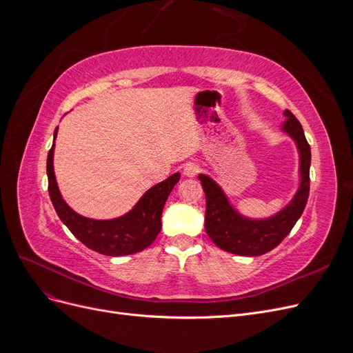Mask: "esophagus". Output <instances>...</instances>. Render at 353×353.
I'll use <instances>...</instances> for the list:
<instances>
[{
    "label": "esophagus",
    "mask_w": 353,
    "mask_h": 353,
    "mask_svg": "<svg viewBox=\"0 0 353 353\" xmlns=\"http://www.w3.org/2000/svg\"><path fill=\"white\" fill-rule=\"evenodd\" d=\"M199 165H196V163H193V162H188V163H185L184 165V175L185 176H188V178H193V176H196L197 174H199Z\"/></svg>",
    "instance_id": "1"
}]
</instances>
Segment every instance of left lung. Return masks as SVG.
Listing matches in <instances>:
<instances>
[{
  "label": "left lung",
  "mask_w": 353,
  "mask_h": 353,
  "mask_svg": "<svg viewBox=\"0 0 353 353\" xmlns=\"http://www.w3.org/2000/svg\"><path fill=\"white\" fill-rule=\"evenodd\" d=\"M285 121L281 131L296 143L299 159V175L301 183L296 194L280 212L270 218L252 219L241 215L234 208L225 191L209 175L200 174L199 179L206 196L205 230L210 240L219 249L240 256H261L275 249L305 210L309 197V168H311V147H309L302 125L290 110H284Z\"/></svg>",
  "instance_id": "left-lung-1"
}]
</instances>
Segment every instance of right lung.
<instances>
[{"label":"right lung","instance_id":"obj_1","mask_svg":"<svg viewBox=\"0 0 353 353\" xmlns=\"http://www.w3.org/2000/svg\"><path fill=\"white\" fill-rule=\"evenodd\" d=\"M59 128L54 131L56 141ZM54 141L47 157L48 193L59 218L69 231L88 249L105 256H125L141 252L150 245L162 228V210L170 191L179 181V174L148 188L137 205L125 215L113 219H91L74 212L63 200L54 175Z\"/></svg>","mask_w":353,"mask_h":353}]
</instances>
